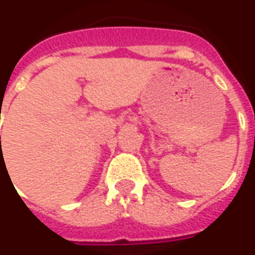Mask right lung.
<instances>
[{"label":"right lung","instance_id":"1","mask_svg":"<svg viewBox=\"0 0 255 255\" xmlns=\"http://www.w3.org/2000/svg\"><path fill=\"white\" fill-rule=\"evenodd\" d=\"M0 138H1V136H0Z\"/></svg>","mask_w":255,"mask_h":255}]
</instances>
